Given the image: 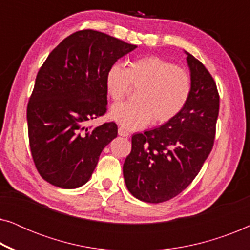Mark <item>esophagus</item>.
<instances>
[{
    "label": "esophagus",
    "instance_id": "obj_1",
    "mask_svg": "<svg viewBox=\"0 0 250 250\" xmlns=\"http://www.w3.org/2000/svg\"><path fill=\"white\" fill-rule=\"evenodd\" d=\"M118 134L121 136H125V138H127V136H129V133L126 131V129H124L123 127H119L118 128Z\"/></svg>",
    "mask_w": 250,
    "mask_h": 250
}]
</instances>
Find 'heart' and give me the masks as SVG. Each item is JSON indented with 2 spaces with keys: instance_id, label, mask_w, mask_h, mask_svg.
Returning <instances> with one entry per match:
<instances>
[{
  "instance_id": "1",
  "label": "heart",
  "mask_w": 250,
  "mask_h": 250,
  "mask_svg": "<svg viewBox=\"0 0 250 250\" xmlns=\"http://www.w3.org/2000/svg\"><path fill=\"white\" fill-rule=\"evenodd\" d=\"M105 90L114 102L128 94L129 87H139L135 102L115 104L110 118L126 129H140L153 119V124H165L182 111L192 88L190 74L175 63L158 57L135 60L124 68L115 63L105 74Z\"/></svg>"
}]
</instances>
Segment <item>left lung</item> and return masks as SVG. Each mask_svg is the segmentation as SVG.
Segmentation results:
<instances>
[{
	"label": "left lung",
	"instance_id": "8db88e82",
	"mask_svg": "<svg viewBox=\"0 0 250 250\" xmlns=\"http://www.w3.org/2000/svg\"><path fill=\"white\" fill-rule=\"evenodd\" d=\"M192 88L187 104L160 127L132 136L123 174L139 200L164 203L182 192L200 172L214 146L220 95L206 67L190 53Z\"/></svg>",
	"mask_w": 250,
	"mask_h": 250
}]
</instances>
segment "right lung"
<instances>
[{
  "instance_id": "add662e5",
  "label": "right lung",
  "mask_w": 250,
  "mask_h": 250,
  "mask_svg": "<svg viewBox=\"0 0 250 250\" xmlns=\"http://www.w3.org/2000/svg\"><path fill=\"white\" fill-rule=\"evenodd\" d=\"M136 45L93 29L66 37L37 73L27 105L30 152L40 175L62 189L90 180L117 125L87 122L107 111L105 74Z\"/></svg>"
}]
</instances>
